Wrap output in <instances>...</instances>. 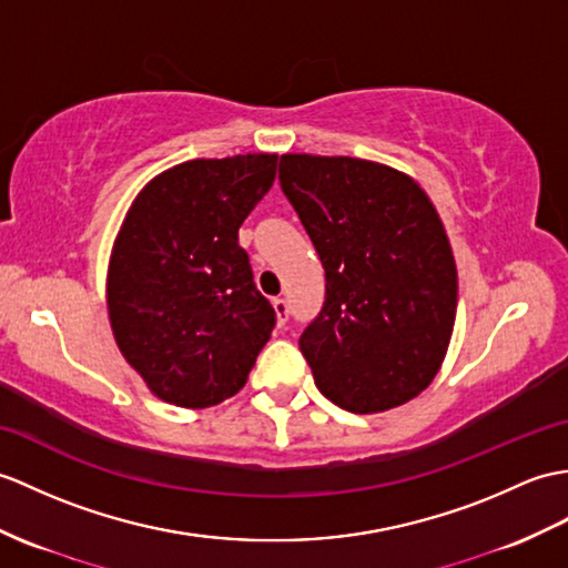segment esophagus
Listing matches in <instances>:
<instances>
[{"instance_id":"34e87169","label":"esophagus","mask_w":568,"mask_h":568,"mask_svg":"<svg viewBox=\"0 0 568 568\" xmlns=\"http://www.w3.org/2000/svg\"><path fill=\"white\" fill-rule=\"evenodd\" d=\"M273 310H275V316H278V324H285V322H287V314H290L287 300L275 297V300H273Z\"/></svg>"}]
</instances>
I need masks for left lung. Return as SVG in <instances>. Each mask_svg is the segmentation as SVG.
<instances>
[{
	"instance_id": "left-lung-1",
	"label": "left lung",
	"mask_w": 568,
	"mask_h": 568,
	"mask_svg": "<svg viewBox=\"0 0 568 568\" xmlns=\"http://www.w3.org/2000/svg\"><path fill=\"white\" fill-rule=\"evenodd\" d=\"M281 189L326 273L300 336L316 387L353 414L424 392L450 346L457 268L430 197L402 171L355 156L283 154Z\"/></svg>"
}]
</instances>
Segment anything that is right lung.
<instances>
[{
	"label": "right lung",
	"instance_id": "1",
	"mask_svg": "<svg viewBox=\"0 0 568 568\" xmlns=\"http://www.w3.org/2000/svg\"><path fill=\"white\" fill-rule=\"evenodd\" d=\"M278 154L191 160L130 205L109 263L115 344L156 397L205 408L244 387L275 326L240 227L275 181Z\"/></svg>",
	"mask_w": 568,
	"mask_h": 568
}]
</instances>
